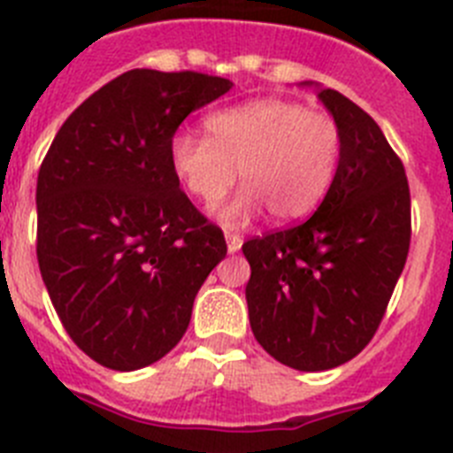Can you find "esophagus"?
I'll return each mask as SVG.
<instances>
[{"instance_id": "34e87169", "label": "esophagus", "mask_w": 453, "mask_h": 453, "mask_svg": "<svg viewBox=\"0 0 453 453\" xmlns=\"http://www.w3.org/2000/svg\"><path fill=\"white\" fill-rule=\"evenodd\" d=\"M224 238H226V247H229V252H238L242 247V235L241 234H234V231H226L224 234Z\"/></svg>"}]
</instances>
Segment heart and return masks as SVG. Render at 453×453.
I'll list each match as a JSON object with an SVG mask.
<instances>
[{
    "mask_svg": "<svg viewBox=\"0 0 453 453\" xmlns=\"http://www.w3.org/2000/svg\"><path fill=\"white\" fill-rule=\"evenodd\" d=\"M206 139L179 133L169 144L176 179L201 203L215 206L235 169L245 188L219 211L229 224L268 208L277 222L307 218L327 195L339 160L342 130L326 111L277 98L224 107L203 119Z\"/></svg>",
    "mask_w": 453,
    "mask_h": 453,
    "instance_id": "1",
    "label": "heart"
}]
</instances>
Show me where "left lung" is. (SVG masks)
Wrapping results in <instances>:
<instances>
[{
  "label": "left lung",
  "mask_w": 453,
  "mask_h": 453,
  "mask_svg": "<svg viewBox=\"0 0 453 453\" xmlns=\"http://www.w3.org/2000/svg\"><path fill=\"white\" fill-rule=\"evenodd\" d=\"M319 100L342 130L326 199L307 222L242 245L254 337L297 371L346 365L371 342L411 250V189L399 156L353 100L323 87Z\"/></svg>",
  "instance_id": "left-lung-1"
}]
</instances>
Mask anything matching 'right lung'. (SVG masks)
Listing matches in <instances>:
<instances>
[{
  "label": "right lung",
  "instance_id": "1",
  "mask_svg": "<svg viewBox=\"0 0 453 453\" xmlns=\"http://www.w3.org/2000/svg\"><path fill=\"white\" fill-rule=\"evenodd\" d=\"M231 87L203 73L127 71L65 119L42 160L38 268L65 332L107 369L165 357L226 257L222 229L180 189L169 144L189 111Z\"/></svg>",
  "mask_w": 453,
  "mask_h": 453
}]
</instances>
